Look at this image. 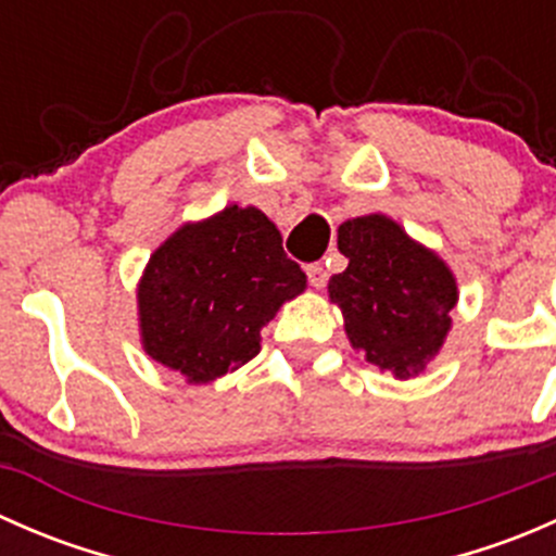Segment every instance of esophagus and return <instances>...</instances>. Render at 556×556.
I'll use <instances>...</instances> for the list:
<instances>
[{"instance_id": "esophagus-1", "label": "esophagus", "mask_w": 556, "mask_h": 556, "mask_svg": "<svg viewBox=\"0 0 556 556\" xmlns=\"http://www.w3.org/2000/svg\"><path fill=\"white\" fill-rule=\"evenodd\" d=\"M306 277H309V282L317 290L325 288V282H328V271H325L323 263H309V266H306Z\"/></svg>"}]
</instances>
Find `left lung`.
<instances>
[{"label": "left lung", "mask_w": 556, "mask_h": 556, "mask_svg": "<svg viewBox=\"0 0 556 556\" xmlns=\"http://www.w3.org/2000/svg\"><path fill=\"white\" fill-rule=\"evenodd\" d=\"M339 250L350 263L330 277L328 293L350 344L397 379L422 374L452 328L457 282L450 266L387 215L341 223Z\"/></svg>", "instance_id": "8db88e82"}]
</instances>
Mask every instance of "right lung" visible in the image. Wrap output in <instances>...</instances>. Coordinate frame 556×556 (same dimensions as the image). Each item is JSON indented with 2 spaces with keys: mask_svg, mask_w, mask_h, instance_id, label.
<instances>
[{
  "mask_svg": "<svg viewBox=\"0 0 556 556\" xmlns=\"http://www.w3.org/2000/svg\"><path fill=\"white\" fill-rule=\"evenodd\" d=\"M306 290L277 226L255 206L185 223L139 279V333L155 363L206 384L261 352V328Z\"/></svg>",
  "mask_w": 556,
  "mask_h": 556,
  "instance_id": "right-lung-1",
  "label": "right lung"
}]
</instances>
